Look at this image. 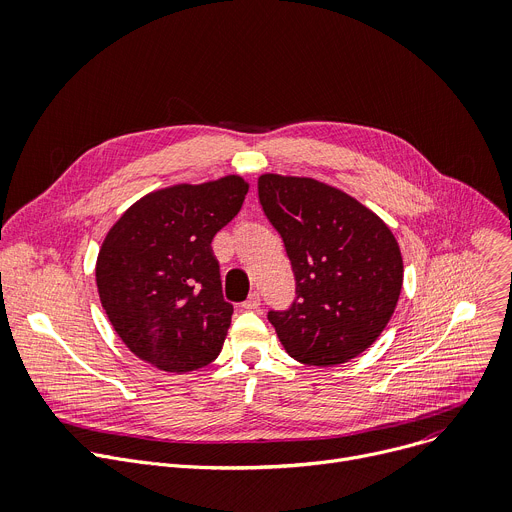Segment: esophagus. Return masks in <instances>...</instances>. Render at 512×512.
<instances>
[{
  "instance_id": "esophagus-1",
  "label": "esophagus",
  "mask_w": 512,
  "mask_h": 512,
  "mask_svg": "<svg viewBox=\"0 0 512 512\" xmlns=\"http://www.w3.org/2000/svg\"><path fill=\"white\" fill-rule=\"evenodd\" d=\"M259 306H261V296H259V292L249 294V298L243 302V309H247V311H257Z\"/></svg>"
}]
</instances>
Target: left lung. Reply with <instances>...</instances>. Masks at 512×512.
Masks as SVG:
<instances>
[{
    "instance_id": "8db88e82",
    "label": "left lung",
    "mask_w": 512,
    "mask_h": 512,
    "mask_svg": "<svg viewBox=\"0 0 512 512\" xmlns=\"http://www.w3.org/2000/svg\"><path fill=\"white\" fill-rule=\"evenodd\" d=\"M257 191L296 280L288 309L267 313L282 346L309 366L356 358L399 300L403 261L393 232L348 193L309 177L261 175Z\"/></svg>"
}]
</instances>
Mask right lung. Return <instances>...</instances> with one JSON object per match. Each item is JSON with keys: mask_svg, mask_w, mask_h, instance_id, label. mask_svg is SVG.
<instances>
[{"mask_svg": "<svg viewBox=\"0 0 512 512\" xmlns=\"http://www.w3.org/2000/svg\"><path fill=\"white\" fill-rule=\"evenodd\" d=\"M249 185L228 175L154 191L115 222L96 259L102 309L125 346L166 372L214 362L230 327L212 241Z\"/></svg>", "mask_w": 512, "mask_h": 512, "instance_id": "1", "label": "right lung"}]
</instances>
